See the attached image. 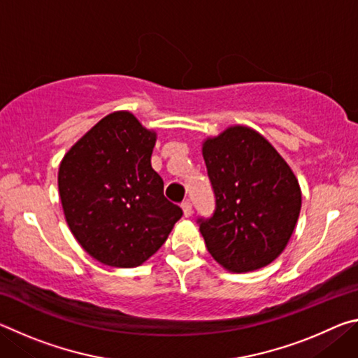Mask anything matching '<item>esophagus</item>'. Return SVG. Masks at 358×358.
Here are the masks:
<instances>
[{"label": "esophagus", "instance_id": "34e87169", "mask_svg": "<svg viewBox=\"0 0 358 358\" xmlns=\"http://www.w3.org/2000/svg\"><path fill=\"white\" fill-rule=\"evenodd\" d=\"M181 208H183V213L186 217H189L192 215V203L189 201H185L181 203Z\"/></svg>", "mask_w": 358, "mask_h": 358}]
</instances>
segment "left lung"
<instances>
[{"instance_id":"8db88e82","label":"left lung","mask_w":358,"mask_h":358,"mask_svg":"<svg viewBox=\"0 0 358 358\" xmlns=\"http://www.w3.org/2000/svg\"><path fill=\"white\" fill-rule=\"evenodd\" d=\"M215 211L197 217L205 245L234 273L252 271L280 256L299 220V181L278 151L245 126L203 143Z\"/></svg>"}]
</instances>
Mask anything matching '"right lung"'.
Instances as JSON below:
<instances>
[{
    "label": "right lung",
    "mask_w": 358,
    "mask_h": 358,
    "mask_svg": "<svg viewBox=\"0 0 358 358\" xmlns=\"http://www.w3.org/2000/svg\"><path fill=\"white\" fill-rule=\"evenodd\" d=\"M156 134L129 112L102 118L63 157L58 189L71 232L104 265L131 268L159 250L183 216L151 167Z\"/></svg>",
    "instance_id": "right-lung-1"
}]
</instances>
